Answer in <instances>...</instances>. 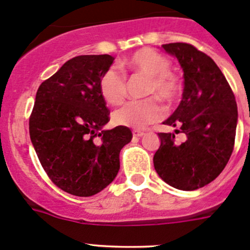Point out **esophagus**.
<instances>
[{
    "label": "esophagus",
    "instance_id": "obj_1",
    "mask_svg": "<svg viewBox=\"0 0 250 250\" xmlns=\"http://www.w3.org/2000/svg\"><path fill=\"white\" fill-rule=\"evenodd\" d=\"M144 135V132H140V130H133V137L140 138Z\"/></svg>",
    "mask_w": 250,
    "mask_h": 250
}]
</instances>
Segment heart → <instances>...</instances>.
Returning <instances> with one entry per match:
<instances>
[{
	"instance_id": "b5f03b06",
	"label": "heart",
	"mask_w": 250,
	"mask_h": 250,
	"mask_svg": "<svg viewBox=\"0 0 250 250\" xmlns=\"http://www.w3.org/2000/svg\"><path fill=\"white\" fill-rule=\"evenodd\" d=\"M125 66L130 71L147 76L145 94L157 95L165 102H174L181 93V82L170 71V60L166 55L143 48L133 53L125 62ZM99 89L103 98L109 104H120L125 97L127 83L125 76L115 66L103 72L99 80ZM163 116L162 106L156 98L143 100H130L113 111L112 120L116 125L143 129L147 125L157 122Z\"/></svg>"
}]
</instances>
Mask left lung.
<instances>
[{
  "label": "left lung",
  "mask_w": 250,
  "mask_h": 250,
  "mask_svg": "<svg viewBox=\"0 0 250 250\" xmlns=\"http://www.w3.org/2000/svg\"><path fill=\"white\" fill-rule=\"evenodd\" d=\"M184 71L183 99L165 125L180 127L186 140L178 144L174 133H158L161 145L153 166L168 185L192 191L211 183L232 153L237 104L232 89L214 60L188 43L163 44Z\"/></svg>",
  "instance_id": "1"
}]
</instances>
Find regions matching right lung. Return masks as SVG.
I'll use <instances>...</instances> for the list:
<instances>
[{"label": "right lung", "mask_w": 250, "mask_h": 250, "mask_svg": "<svg viewBox=\"0 0 250 250\" xmlns=\"http://www.w3.org/2000/svg\"><path fill=\"white\" fill-rule=\"evenodd\" d=\"M115 58L78 55L41 83L30 116L31 143L50 180L67 193L89 197L120 170V152L132 140L128 127L103 129L110 111L99 89Z\"/></svg>", "instance_id": "right-lung-1"}]
</instances>
